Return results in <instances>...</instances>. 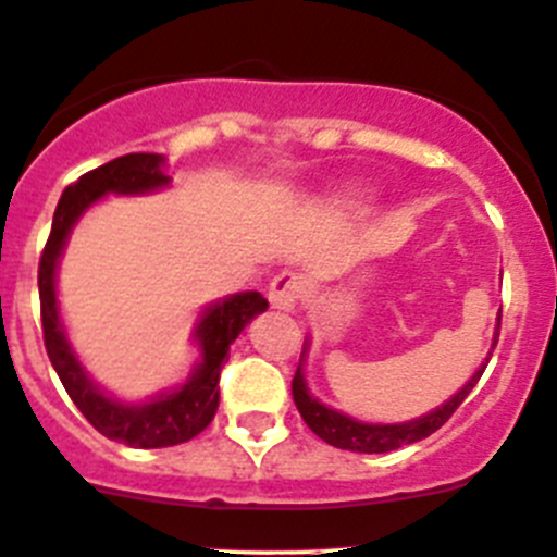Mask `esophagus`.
<instances>
[{"label": "esophagus", "mask_w": 557, "mask_h": 557, "mask_svg": "<svg viewBox=\"0 0 557 557\" xmlns=\"http://www.w3.org/2000/svg\"><path fill=\"white\" fill-rule=\"evenodd\" d=\"M300 295H302V278L289 271L278 273V276L271 281V289H268V300H271L273 308H281V311H295Z\"/></svg>", "instance_id": "1"}]
</instances>
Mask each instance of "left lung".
<instances>
[{
    "label": "left lung",
    "instance_id": "left-lung-1",
    "mask_svg": "<svg viewBox=\"0 0 557 557\" xmlns=\"http://www.w3.org/2000/svg\"><path fill=\"white\" fill-rule=\"evenodd\" d=\"M498 330H500V311H498V324H495V333H493V346L487 351V360L476 368L471 379L447 400L442 404L438 409L428 411V414L417 417V420L409 422H389V425H382V422H360L349 414H341V411L330 409V406L319 404L311 393H308V384H306V373H302V357L308 351V341L302 344V357H300V366H297L295 379H292V398H295L297 411L300 417L306 420V425L317 433L322 442H327L330 447H338V449H349V453H366V455H382V453H393V449L406 447V444H414L428 438L431 433H436L449 417L455 414L460 404L468 398L476 382L482 379L484 368H487L490 357H493L495 344H498Z\"/></svg>",
    "mask_w": 557,
    "mask_h": 557
}]
</instances>
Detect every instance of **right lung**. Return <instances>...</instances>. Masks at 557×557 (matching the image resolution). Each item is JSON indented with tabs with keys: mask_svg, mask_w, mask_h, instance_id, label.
<instances>
[{
	"mask_svg": "<svg viewBox=\"0 0 557 557\" xmlns=\"http://www.w3.org/2000/svg\"><path fill=\"white\" fill-rule=\"evenodd\" d=\"M168 184L170 175H164L162 153H126V157L113 159V162L81 175L75 184L64 189L62 200H59L51 235H48L46 251L40 257V273H37L42 335H46V349L53 371L59 373L81 414L102 436L140 449L184 444L211 425L219 409V373L230 357V344L238 338L240 330L257 313L268 308V300L260 292H238V295L211 302L200 313L195 333H191L200 346V360L191 368L189 379L178 387L162 389L143 404H124L94 382L70 346L67 330L59 317V260H62L73 227L94 202L102 200L104 195H151Z\"/></svg>",
	"mask_w": 557,
	"mask_h": 557,
	"instance_id": "add662e5",
	"label": "right lung"
}]
</instances>
